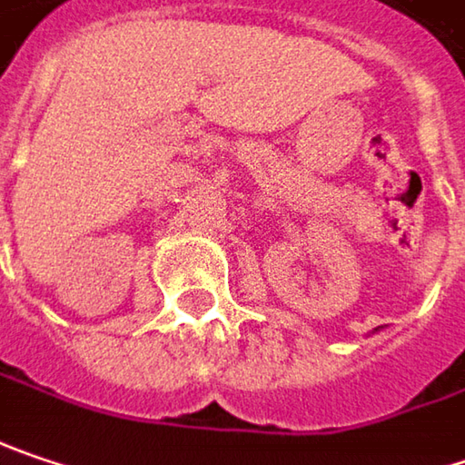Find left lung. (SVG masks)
<instances>
[{
  "label": "left lung",
  "instance_id": "left-lung-1",
  "mask_svg": "<svg viewBox=\"0 0 465 465\" xmlns=\"http://www.w3.org/2000/svg\"><path fill=\"white\" fill-rule=\"evenodd\" d=\"M374 332H377V330H374Z\"/></svg>",
  "mask_w": 465,
  "mask_h": 465
}]
</instances>
